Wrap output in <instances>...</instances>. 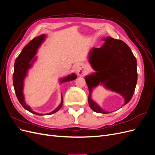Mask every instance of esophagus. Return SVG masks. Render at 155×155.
Masks as SVG:
<instances>
[{"mask_svg": "<svg viewBox=\"0 0 155 155\" xmlns=\"http://www.w3.org/2000/svg\"><path fill=\"white\" fill-rule=\"evenodd\" d=\"M76 70L78 75L79 76H82L85 71V66L83 64H79L76 67Z\"/></svg>", "mask_w": 155, "mask_h": 155, "instance_id": "obj_1", "label": "esophagus"}]
</instances>
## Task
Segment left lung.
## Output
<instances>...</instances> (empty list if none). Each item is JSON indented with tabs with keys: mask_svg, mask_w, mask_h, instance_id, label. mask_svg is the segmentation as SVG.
<instances>
[{
	"mask_svg": "<svg viewBox=\"0 0 155 155\" xmlns=\"http://www.w3.org/2000/svg\"><path fill=\"white\" fill-rule=\"evenodd\" d=\"M100 48L89 51L88 61L95 72L85 77L88 88V104L97 113H110L102 109L92 99L93 88L101 85L118 93L126 105L131 100L137 85V62L130 48L124 41L107 37Z\"/></svg>",
	"mask_w": 155,
	"mask_h": 155,
	"instance_id": "1",
	"label": "left lung"
}]
</instances>
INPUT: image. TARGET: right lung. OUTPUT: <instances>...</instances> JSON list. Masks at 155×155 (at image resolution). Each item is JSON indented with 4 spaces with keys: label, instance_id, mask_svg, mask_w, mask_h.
<instances>
[{
    "label": "right lung",
    "instance_id": "1",
    "mask_svg": "<svg viewBox=\"0 0 155 155\" xmlns=\"http://www.w3.org/2000/svg\"><path fill=\"white\" fill-rule=\"evenodd\" d=\"M46 37V35L45 34H42L39 36H37L25 46L21 54L15 60V64H14V72L13 75V87L18 101L20 102L21 105L26 110H28L31 113L39 116L52 114L55 113V112H58L62 107L63 104V96L61 95V102L59 105L52 112L45 114H39L35 111H33L30 107L28 105L25 103V96L23 94L25 79L28 75V70L32 67L33 63L36 61L37 58L35 57V55L37 53V50H38L41 44L45 40ZM76 75L73 73L71 75H68L67 77L62 78L61 79L60 83L73 81L74 79H76Z\"/></svg>",
    "mask_w": 155,
    "mask_h": 155
}]
</instances>
